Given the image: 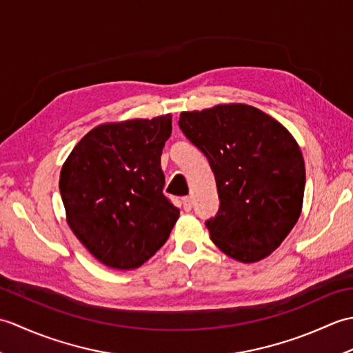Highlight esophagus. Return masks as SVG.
<instances>
[{"mask_svg": "<svg viewBox=\"0 0 353 353\" xmlns=\"http://www.w3.org/2000/svg\"><path fill=\"white\" fill-rule=\"evenodd\" d=\"M182 208L185 209L186 212L191 211V209H192V200H191V197H183L182 199Z\"/></svg>", "mask_w": 353, "mask_h": 353, "instance_id": "obj_1", "label": "esophagus"}]
</instances>
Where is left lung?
<instances>
[{
    "mask_svg": "<svg viewBox=\"0 0 353 353\" xmlns=\"http://www.w3.org/2000/svg\"><path fill=\"white\" fill-rule=\"evenodd\" d=\"M179 127L215 176L220 208L205 221L214 244L245 264L268 256L302 211L305 162L294 138L247 104L182 112Z\"/></svg>",
    "mask_w": 353,
    "mask_h": 353,
    "instance_id": "obj_1",
    "label": "left lung"
}]
</instances>
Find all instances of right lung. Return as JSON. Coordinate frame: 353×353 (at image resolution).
Instances as JSON below:
<instances>
[{
	"instance_id": "add662e5",
	"label": "right lung",
	"mask_w": 353,
	"mask_h": 353,
	"mask_svg": "<svg viewBox=\"0 0 353 353\" xmlns=\"http://www.w3.org/2000/svg\"><path fill=\"white\" fill-rule=\"evenodd\" d=\"M171 115L101 124L61 171L66 220L104 265L138 268L161 249L181 211L163 196L161 154Z\"/></svg>"
}]
</instances>
